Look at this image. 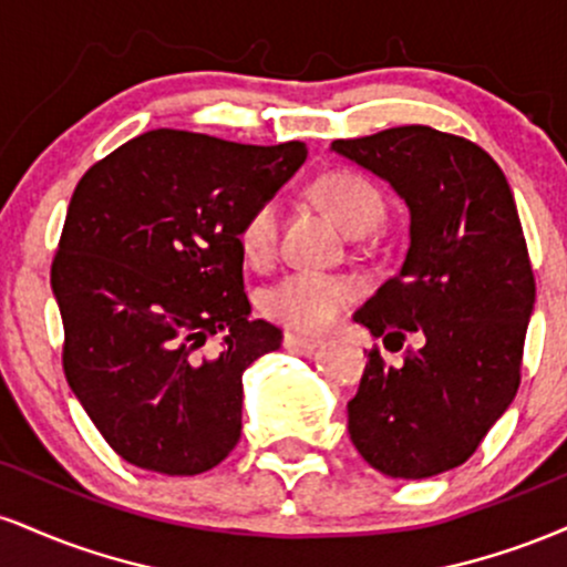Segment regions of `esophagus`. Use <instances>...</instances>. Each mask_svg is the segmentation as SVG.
Wrapping results in <instances>:
<instances>
[{"label": "esophagus", "mask_w": 567, "mask_h": 567, "mask_svg": "<svg viewBox=\"0 0 567 567\" xmlns=\"http://www.w3.org/2000/svg\"><path fill=\"white\" fill-rule=\"evenodd\" d=\"M320 338H306V336H296V333H285L282 336V347L288 351H296V354H311L317 347H320Z\"/></svg>", "instance_id": "34e87169"}]
</instances>
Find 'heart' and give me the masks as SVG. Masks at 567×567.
Here are the masks:
<instances>
[{"instance_id":"heart-1","label":"heart","mask_w":567,"mask_h":567,"mask_svg":"<svg viewBox=\"0 0 567 567\" xmlns=\"http://www.w3.org/2000/svg\"><path fill=\"white\" fill-rule=\"evenodd\" d=\"M315 197L349 234H368L386 216V202L368 175L336 167L311 184ZM279 237V202L261 199L239 224V250L250 264L275 256ZM360 298V285L343 275L290 271L264 290V315L292 333H322Z\"/></svg>"}]
</instances>
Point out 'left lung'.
Listing matches in <instances>:
<instances>
[{
    "label": "left lung",
    "instance_id": "8db88e82",
    "mask_svg": "<svg viewBox=\"0 0 567 567\" xmlns=\"http://www.w3.org/2000/svg\"><path fill=\"white\" fill-rule=\"evenodd\" d=\"M333 148L410 207L402 269L354 320L386 349L421 338L402 368L368 351L349 437L386 477H434L464 464L517 394L536 301L523 224L501 167L464 135L402 125Z\"/></svg>",
    "mask_w": 567,
    "mask_h": 567
}]
</instances>
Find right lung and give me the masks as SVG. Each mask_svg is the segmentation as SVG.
<instances>
[{"label": "right lung", "mask_w": 567, "mask_h": 567, "mask_svg": "<svg viewBox=\"0 0 567 567\" xmlns=\"http://www.w3.org/2000/svg\"><path fill=\"white\" fill-rule=\"evenodd\" d=\"M303 159L301 141L247 146L159 127L76 184L50 269L63 373L127 464L192 477L239 442L245 368L282 336L250 320L237 231ZM216 332L225 343L207 358Z\"/></svg>", "instance_id": "right-lung-1"}]
</instances>
